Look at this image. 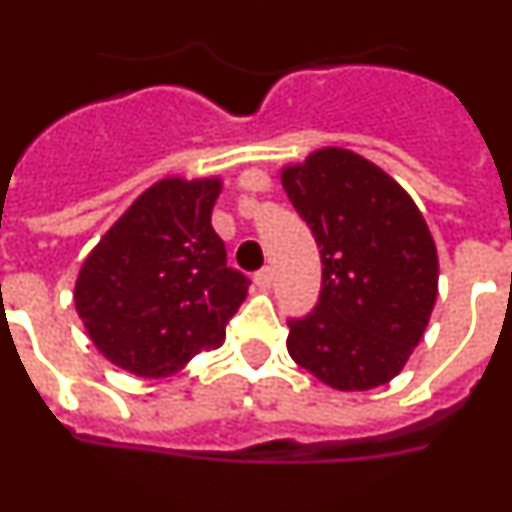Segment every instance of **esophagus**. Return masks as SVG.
Here are the masks:
<instances>
[{"mask_svg":"<svg viewBox=\"0 0 512 512\" xmlns=\"http://www.w3.org/2000/svg\"><path fill=\"white\" fill-rule=\"evenodd\" d=\"M255 285L260 290L270 288V285H272V270H270V267H262V270L257 272V275H255Z\"/></svg>","mask_w":512,"mask_h":512,"instance_id":"34e87169","label":"esophagus"}]
</instances>
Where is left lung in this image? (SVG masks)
I'll use <instances>...</instances> for the list:
<instances>
[{
	"label": "left lung",
	"mask_w": 512,
	"mask_h": 512,
	"mask_svg": "<svg viewBox=\"0 0 512 512\" xmlns=\"http://www.w3.org/2000/svg\"><path fill=\"white\" fill-rule=\"evenodd\" d=\"M280 181L323 262L318 305L288 323L290 358L336 391L389 384L437 303V247L422 212L394 176L341 146L283 166Z\"/></svg>",
	"instance_id": "1"
}]
</instances>
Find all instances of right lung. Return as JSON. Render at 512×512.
<instances>
[{
    "label": "right lung",
    "instance_id": "right-lung-1",
    "mask_svg": "<svg viewBox=\"0 0 512 512\" xmlns=\"http://www.w3.org/2000/svg\"><path fill=\"white\" fill-rule=\"evenodd\" d=\"M219 176H164L113 222L75 280V310L93 346L143 379L184 369L224 343L247 298L212 227Z\"/></svg>",
    "mask_w": 512,
    "mask_h": 512
}]
</instances>
